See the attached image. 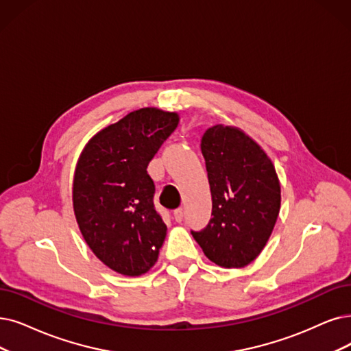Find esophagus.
<instances>
[{
    "instance_id": "1",
    "label": "esophagus",
    "mask_w": 351,
    "mask_h": 351,
    "mask_svg": "<svg viewBox=\"0 0 351 351\" xmlns=\"http://www.w3.org/2000/svg\"><path fill=\"white\" fill-rule=\"evenodd\" d=\"M183 217H184L183 208H177V210H174V219H176V221H177V223H180L181 220H183Z\"/></svg>"
}]
</instances>
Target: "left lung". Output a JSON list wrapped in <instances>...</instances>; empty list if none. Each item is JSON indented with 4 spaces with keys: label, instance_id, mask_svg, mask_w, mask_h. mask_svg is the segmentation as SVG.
Returning a JSON list of instances; mask_svg holds the SVG:
<instances>
[{
    "label": "left lung",
    "instance_id": "1",
    "mask_svg": "<svg viewBox=\"0 0 351 351\" xmlns=\"http://www.w3.org/2000/svg\"><path fill=\"white\" fill-rule=\"evenodd\" d=\"M212 219L191 232L221 268H243L263 250L281 208V184L262 147L236 127L215 125L202 138Z\"/></svg>",
    "mask_w": 351,
    "mask_h": 351
}]
</instances>
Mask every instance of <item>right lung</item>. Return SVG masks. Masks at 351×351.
Listing matches in <instances>:
<instances>
[{"label":"right lung","mask_w":351,"mask_h":351,"mask_svg":"<svg viewBox=\"0 0 351 351\" xmlns=\"http://www.w3.org/2000/svg\"><path fill=\"white\" fill-rule=\"evenodd\" d=\"M178 121L177 112L141 108L93 135L80 152L76 221L95 256L121 275H143L158 259L167 226L154 208L147 167Z\"/></svg>","instance_id":"obj_1"}]
</instances>
